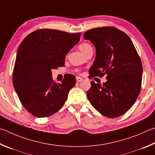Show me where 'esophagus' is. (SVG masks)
I'll return each instance as SVG.
<instances>
[{"instance_id":"1","label":"esophagus","mask_w":155,"mask_h":155,"mask_svg":"<svg viewBox=\"0 0 155 155\" xmlns=\"http://www.w3.org/2000/svg\"><path fill=\"white\" fill-rule=\"evenodd\" d=\"M82 81H83V79L82 78H80V77L76 78V82H77L78 83H80L81 82H82Z\"/></svg>"}]
</instances>
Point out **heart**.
Here are the masks:
<instances>
[{"label": "heart", "mask_w": 155, "mask_h": 155, "mask_svg": "<svg viewBox=\"0 0 155 155\" xmlns=\"http://www.w3.org/2000/svg\"><path fill=\"white\" fill-rule=\"evenodd\" d=\"M90 48H91V45L88 44V43H82L79 45V49L83 54L84 53L85 51Z\"/></svg>", "instance_id": "obj_1"}]
</instances>
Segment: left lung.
<instances>
[{
  "instance_id": "1",
  "label": "left lung",
  "mask_w": 155,
  "mask_h": 155,
  "mask_svg": "<svg viewBox=\"0 0 155 155\" xmlns=\"http://www.w3.org/2000/svg\"><path fill=\"white\" fill-rule=\"evenodd\" d=\"M84 39L96 48L89 78L107 74L103 85L91 81L87 98L102 115L119 117L133 106L141 90L143 69L136 49L128 35L114 27L88 30Z\"/></svg>"
}]
</instances>
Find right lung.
Listing matches in <instances>:
<instances>
[{
  "label": "right lung",
  "instance_id": "1",
  "mask_svg": "<svg viewBox=\"0 0 155 155\" xmlns=\"http://www.w3.org/2000/svg\"><path fill=\"white\" fill-rule=\"evenodd\" d=\"M81 33L39 29L24 38L19 46L13 71V83L24 108L38 118L48 117L61 109L75 78L67 75L54 82L51 70L64 65L65 57L79 42Z\"/></svg>",
  "mask_w": 155,
  "mask_h": 155
}]
</instances>
